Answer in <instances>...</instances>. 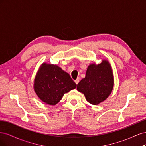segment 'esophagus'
I'll list each match as a JSON object with an SVG mask.
<instances>
[{
	"label": "esophagus",
	"mask_w": 146,
	"mask_h": 146,
	"mask_svg": "<svg viewBox=\"0 0 146 146\" xmlns=\"http://www.w3.org/2000/svg\"><path fill=\"white\" fill-rule=\"evenodd\" d=\"M80 78H77L76 79V80H75V82H76V83L77 84V85L78 83V82H79V81H80Z\"/></svg>",
	"instance_id": "obj_1"
}]
</instances>
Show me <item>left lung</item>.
Instances as JSON below:
<instances>
[{
  "label": "left lung",
  "mask_w": 146,
  "mask_h": 146,
  "mask_svg": "<svg viewBox=\"0 0 146 146\" xmlns=\"http://www.w3.org/2000/svg\"><path fill=\"white\" fill-rule=\"evenodd\" d=\"M114 85L112 70L108 61L96 65L90 64L85 77L78 83L77 89L85 94L86 100L98 105L111 94Z\"/></svg>",
  "instance_id": "left-lung-1"
}]
</instances>
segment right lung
<instances>
[{
  "mask_svg": "<svg viewBox=\"0 0 146 146\" xmlns=\"http://www.w3.org/2000/svg\"><path fill=\"white\" fill-rule=\"evenodd\" d=\"M77 85L69 75L56 65L42 64L35 78L34 89L45 103L54 105Z\"/></svg>",
  "mask_w": 146,
  "mask_h": 146,
  "instance_id": "right-lung-1",
  "label": "right lung"
}]
</instances>
